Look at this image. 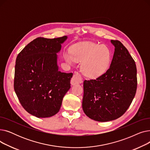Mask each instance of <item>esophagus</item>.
Segmentation results:
<instances>
[{
    "instance_id": "34e87169",
    "label": "esophagus",
    "mask_w": 150,
    "mask_h": 150,
    "mask_svg": "<svg viewBox=\"0 0 150 150\" xmlns=\"http://www.w3.org/2000/svg\"><path fill=\"white\" fill-rule=\"evenodd\" d=\"M83 83V78L81 76V75L78 74V72H76L72 78V80H71L70 81V83L72 85H75V84H79V83Z\"/></svg>"
}]
</instances>
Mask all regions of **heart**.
<instances>
[{"mask_svg":"<svg viewBox=\"0 0 150 150\" xmlns=\"http://www.w3.org/2000/svg\"><path fill=\"white\" fill-rule=\"evenodd\" d=\"M64 58L69 64L81 62V70L87 77L96 78L104 74L109 68L111 52L105 45L85 42L74 45L71 52L64 53Z\"/></svg>","mask_w":150,"mask_h":150,"instance_id":"b5f03b06","label":"heart"}]
</instances>
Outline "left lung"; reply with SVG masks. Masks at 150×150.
Segmentation results:
<instances>
[{"label":"left lung","mask_w":150,"mask_h":150,"mask_svg":"<svg viewBox=\"0 0 150 150\" xmlns=\"http://www.w3.org/2000/svg\"><path fill=\"white\" fill-rule=\"evenodd\" d=\"M111 42L115 50L109 69L96 80L83 83V111L90 119L101 122L121 117L129 107L137 89L134 60L121 42Z\"/></svg>","instance_id":"obj_1"}]
</instances>
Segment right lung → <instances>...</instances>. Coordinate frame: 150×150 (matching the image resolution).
<instances>
[{"label": "right lung", "mask_w": 150, "mask_h": 150, "mask_svg": "<svg viewBox=\"0 0 150 150\" xmlns=\"http://www.w3.org/2000/svg\"><path fill=\"white\" fill-rule=\"evenodd\" d=\"M67 36L38 38L18 54L14 89L22 107L38 118L58 112L63 97L70 88L72 73L59 70L58 54Z\"/></svg>", "instance_id": "obj_1"}]
</instances>
